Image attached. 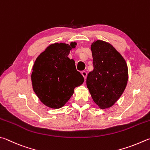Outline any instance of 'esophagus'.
<instances>
[{
	"instance_id": "1",
	"label": "esophagus",
	"mask_w": 150,
	"mask_h": 150,
	"mask_svg": "<svg viewBox=\"0 0 150 150\" xmlns=\"http://www.w3.org/2000/svg\"><path fill=\"white\" fill-rule=\"evenodd\" d=\"M81 74L83 76V77L84 79V80H86V75H87V73L85 71H83L81 72Z\"/></svg>"
}]
</instances>
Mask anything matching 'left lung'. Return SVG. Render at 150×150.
<instances>
[{
	"label": "left lung",
	"instance_id": "8db88e82",
	"mask_svg": "<svg viewBox=\"0 0 150 150\" xmlns=\"http://www.w3.org/2000/svg\"><path fill=\"white\" fill-rule=\"evenodd\" d=\"M94 69L86 78V86L100 108L112 106L123 93L128 81L125 59L110 43L96 40L91 45Z\"/></svg>",
	"mask_w": 150,
	"mask_h": 150
}]
</instances>
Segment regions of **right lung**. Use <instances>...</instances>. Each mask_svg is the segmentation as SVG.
<instances>
[{"mask_svg": "<svg viewBox=\"0 0 150 150\" xmlns=\"http://www.w3.org/2000/svg\"><path fill=\"white\" fill-rule=\"evenodd\" d=\"M76 42L54 43L38 56L31 74L33 91L45 105L58 109L65 105L82 84L84 78L67 56Z\"/></svg>", "mask_w": 150, "mask_h": 150, "instance_id": "1", "label": "right lung"}]
</instances>
